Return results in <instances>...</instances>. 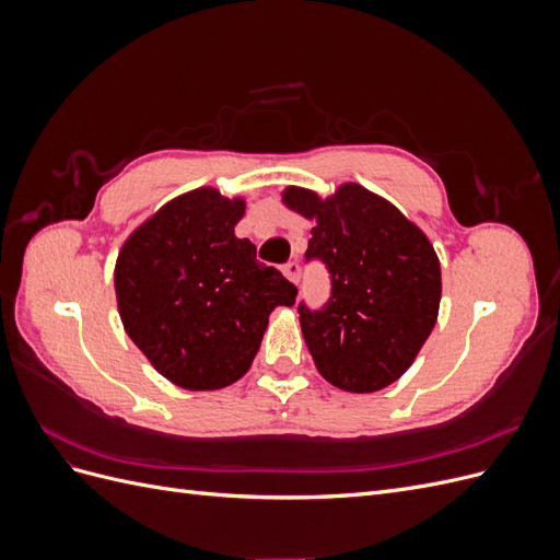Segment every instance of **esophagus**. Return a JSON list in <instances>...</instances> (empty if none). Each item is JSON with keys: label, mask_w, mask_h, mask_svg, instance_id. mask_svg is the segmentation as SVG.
<instances>
[{"label": "esophagus", "mask_w": 560, "mask_h": 560, "mask_svg": "<svg viewBox=\"0 0 560 560\" xmlns=\"http://www.w3.org/2000/svg\"><path fill=\"white\" fill-rule=\"evenodd\" d=\"M299 270H301L299 264H296V261H290V264H287V266L282 268V273H284L287 280L296 284V282H299Z\"/></svg>", "instance_id": "esophagus-1"}]
</instances>
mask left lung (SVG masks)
<instances>
[{
	"mask_svg": "<svg viewBox=\"0 0 560 560\" xmlns=\"http://www.w3.org/2000/svg\"><path fill=\"white\" fill-rule=\"evenodd\" d=\"M282 206L315 222L306 257H319L331 273L327 306H299L319 376L354 395L393 385L439 317L442 266L430 238L358 182L338 184L329 196L287 186Z\"/></svg>",
	"mask_w": 560,
	"mask_h": 560,
	"instance_id": "obj_1",
	"label": "left lung"
}]
</instances>
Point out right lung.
Here are the masks:
<instances>
[{
    "label": "right lung",
    "instance_id": "add662e5",
    "mask_svg": "<svg viewBox=\"0 0 560 560\" xmlns=\"http://www.w3.org/2000/svg\"><path fill=\"white\" fill-rule=\"evenodd\" d=\"M243 196L214 186L175 196L118 249L114 292L130 341L184 389H222L252 366L268 315L294 306L296 287L235 235Z\"/></svg>",
    "mask_w": 560,
    "mask_h": 560
}]
</instances>
